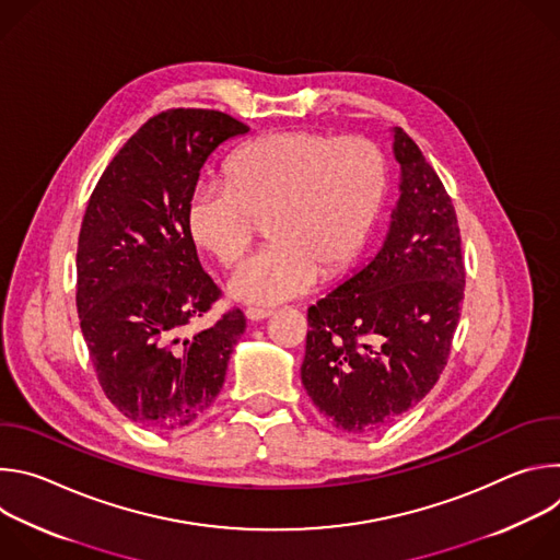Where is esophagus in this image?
<instances>
[{
    "instance_id": "1",
    "label": "esophagus",
    "mask_w": 560,
    "mask_h": 560,
    "mask_svg": "<svg viewBox=\"0 0 560 560\" xmlns=\"http://www.w3.org/2000/svg\"><path fill=\"white\" fill-rule=\"evenodd\" d=\"M270 314H272L270 307H255V305L246 307V316L250 318V322H264V318H268Z\"/></svg>"
}]
</instances>
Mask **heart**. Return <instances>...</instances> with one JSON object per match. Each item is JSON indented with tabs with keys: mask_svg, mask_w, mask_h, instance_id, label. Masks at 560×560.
Wrapping results in <instances>:
<instances>
[{
	"mask_svg": "<svg viewBox=\"0 0 560 560\" xmlns=\"http://www.w3.org/2000/svg\"><path fill=\"white\" fill-rule=\"evenodd\" d=\"M385 192L387 164L374 141L283 130L238 145L223 182L197 186L186 225L192 242L228 268L244 257L266 219L272 244L238 266L230 292L270 305L307 292L322 275L348 270Z\"/></svg>",
	"mask_w": 560,
	"mask_h": 560,
	"instance_id": "obj_1",
	"label": "heart"
}]
</instances>
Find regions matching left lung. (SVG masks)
I'll return each instance as SVG.
<instances>
[{
    "mask_svg": "<svg viewBox=\"0 0 560 560\" xmlns=\"http://www.w3.org/2000/svg\"><path fill=\"white\" fill-rule=\"evenodd\" d=\"M401 199L381 253L307 307L301 381L335 428L394 423L434 387L460 318L465 264L452 199L404 128H394Z\"/></svg>",
    "mask_w": 560,
    "mask_h": 560,
    "instance_id": "obj_1",
    "label": "left lung"
}]
</instances>
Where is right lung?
<instances>
[{
	"mask_svg": "<svg viewBox=\"0 0 560 560\" xmlns=\"http://www.w3.org/2000/svg\"><path fill=\"white\" fill-rule=\"evenodd\" d=\"M250 128L206 108L150 117L100 177L77 242V312L97 381L130 421L192 425L217 398L246 316L230 307L195 337L221 299L203 272L186 208L208 154Z\"/></svg>",
	"mask_w": 560,
	"mask_h": 560,
	"instance_id": "add662e5",
	"label": "right lung"
}]
</instances>
